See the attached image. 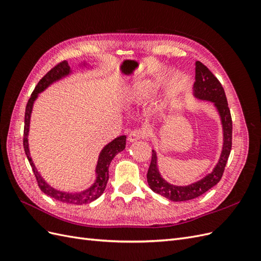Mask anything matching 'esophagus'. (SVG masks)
<instances>
[{"instance_id":"esophagus-1","label":"esophagus","mask_w":261,"mask_h":261,"mask_svg":"<svg viewBox=\"0 0 261 261\" xmlns=\"http://www.w3.org/2000/svg\"><path fill=\"white\" fill-rule=\"evenodd\" d=\"M147 136V132L146 129L143 128H137V129H134L129 133L128 135V140L130 143H134V141H137L141 138H145Z\"/></svg>"}]
</instances>
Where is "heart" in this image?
<instances>
[{
  "mask_svg": "<svg viewBox=\"0 0 261 261\" xmlns=\"http://www.w3.org/2000/svg\"><path fill=\"white\" fill-rule=\"evenodd\" d=\"M159 86L153 81H140L134 84L129 90V98L133 101L140 102L149 99L156 92Z\"/></svg>",
  "mask_w": 261,
  "mask_h": 261,
  "instance_id": "1",
  "label": "heart"
}]
</instances>
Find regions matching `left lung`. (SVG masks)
<instances>
[{
	"mask_svg": "<svg viewBox=\"0 0 261 261\" xmlns=\"http://www.w3.org/2000/svg\"><path fill=\"white\" fill-rule=\"evenodd\" d=\"M194 96L197 99L212 102L217 108L223 128V147L219 162L210 174L200 180L187 186H176L168 183L161 176L156 164V153L152 150L151 163L147 173V180L150 188L156 194L172 201H186L201 196L210 188L217 185L223 175L225 165L232 148V117L222 85L209 68L201 62H196V75L194 83Z\"/></svg>",
	"mask_w": 261,
	"mask_h": 261,
	"instance_id": "8db88e82",
	"label": "left lung"
}]
</instances>
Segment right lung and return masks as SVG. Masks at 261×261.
Segmentation results:
<instances>
[{"label":"right lung","instance_id":"add662e5","mask_svg":"<svg viewBox=\"0 0 261 261\" xmlns=\"http://www.w3.org/2000/svg\"><path fill=\"white\" fill-rule=\"evenodd\" d=\"M72 73L70 70V67L68 66L67 61H63L59 63L58 65H55L52 69H50L48 73H46L40 82L38 83L36 86L35 90L31 93V96L27 102L26 106V112H25V126H23V139H22V144H23V149H25V153L27 155V159L33 168L34 174L37 178L38 181V186L41 191L48 195L51 198L57 199L62 202H66L70 204H84V203H89L93 200H96L97 198L103 194L108 179H109V165L113 160V158L118 153L123 151L125 149L126 145V136H120L112 140L111 143H109L103 149L101 150L98 163H97V168H96V181H94L93 185L89 187L86 191L82 193H65V192H60L57 191V189L51 187L46 181L41 177V175L39 174V172L37 171L35 164L33 162V159L30 156L29 152V147H28V133H29V124H30V115L31 111H33V106L35 100L38 98V93H40L43 91L45 88L57 81H60L61 78L65 77Z\"/></svg>","mask_w":261,"mask_h":261}]
</instances>
